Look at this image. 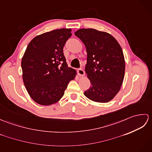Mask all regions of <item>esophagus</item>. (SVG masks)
Instances as JSON below:
<instances>
[{"instance_id": "esophagus-1", "label": "esophagus", "mask_w": 152, "mask_h": 152, "mask_svg": "<svg viewBox=\"0 0 152 152\" xmlns=\"http://www.w3.org/2000/svg\"><path fill=\"white\" fill-rule=\"evenodd\" d=\"M77 72H78V74L80 76H83L85 75V71L82 69H79Z\"/></svg>"}]
</instances>
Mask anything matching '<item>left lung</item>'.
<instances>
[{
	"instance_id": "obj_1",
	"label": "left lung",
	"mask_w": 152,
	"mask_h": 152,
	"mask_svg": "<svg viewBox=\"0 0 152 152\" xmlns=\"http://www.w3.org/2000/svg\"><path fill=\"white\" fill-rule=\"evenodd\" d=\"M74 34L84 44L88 54L85 70L91 86L84 95L94 102L110 101L124 79L125 62L121 47L106 32L80 28Z\"/></svg>"
}]
</instances>
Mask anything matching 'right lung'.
<instances>
[{
  "label": "right lung",
  "mask_w": 152,
  "mask_h": 152,
  "mask_svg": "<svg viewBox=\"0 0 152 152\" xmlns=\"http://www.w3.org/2000/svg\"><path fill=\"white\" fill-rule=\"evenodd\" d=\"M70 28H60L35 37L21 60L23 80L31 99L49 106L63 97L76 71L67 66L63 47L71 37Z\"/></svg>",
  "instance_id": "obj_1"
}]
</instances>
